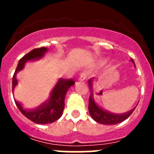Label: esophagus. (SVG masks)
<instances>
[{
	"label": "esophagus",
	"mask_w": 154,
	"mask_h": 154,
	"mask_svg": "<svg viewBox=\"0 0 154 154\" xmlns=\"http://www.w3.org/2000/svg\"><path fill=\"white\" fill-rule=\"evenodd\" d=\"M86 77H87V74H86V73H82V74H80L79 80H86Z\"/></svg>",
	"instance_id": "esophagus-1"
}]
</instances>
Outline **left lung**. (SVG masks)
<instances>
[{
    "label": "left lung",
    "mask_w": 154,
    "mask_h": 154,
    "mask_svg": "<svg viewBox=\"0 0 154 154\" xmlns=\"http://www.w3.org/2000/svg\"><path fill=\"white\" fill-rule=\"evenodd\" d=\"M131 61L135 64L133 60H131ZM88 85H89L90 89L91 91V79L88 80ZM134 110L135 108H133L130 111L126 113H123V114H114V113H112L110 112L102 109L100 107H99L96 104L92 97V91L91 93V95L89 96L88 112H89V114L91 116V118L97 123L109 125L119 124L128 119Z\"/></svg>",
    "instance_id": "8db88e82"
}]
</instances>
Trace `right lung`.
I'll return each instance as SVG.
<instances>
[{"label": "right lung", "instance_id": "right-lung-1", "mask_svg": "<svg viewBox=\"0 0 154 154\" xmlns=\"http://www.w3.org/2000/svg\"><path fill=\"white\" fill-rule=\"evenodd\" d=\"M47 51V48L45 47L35 48L19 60L15 74L12 77V91L18 84L16 74L24 68L26 62L42 58ZM74 83L75 82L73 80L60 79L54 88H53L49 100L34 109H24L21 103L14 99L15 103L21 112L34 123L39 124V125L53 123L55 121L58 120L63 115L65 107V97L66 92L68 88L74 85Z\"/></svg>", "mask_w": 154, "mask_h": 154}]
</instances>
